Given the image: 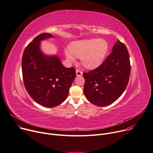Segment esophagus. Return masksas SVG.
Wrapping results in <instances>:
<instances>
[{
	"mask_svg": "<svg viewBox=\"0 0 153 153\" xmlns=\"http://www.w3.org/2000/svg\"><path fill=\"white\" fill-rule=\"evenodd\" d=\"M76 75L77 76H81L82 75V72L81 71L76 70Z\"/></svg>",
	"mask_w": 153,
	"mask_h": 153,
	"instance_id": "obj_1",
	"label": "esophagus"
}]
</instances>
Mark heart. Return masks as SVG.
Wrapping results in <instances>:
<instances>
[{"label": "heart", "instance_id": "obj_1", "mask_svg": "<svg viewBox=\"0 0 153 153\" xmlns=\"http://www.w3.org/2000/svg\"><path fill=\"white\" fill-rule=\"evenodd\" d=\"M109 49L107 41L93 38L73 42L69 46V51L65 50V55L70 62L75 61V57L80 58L81 64L87 69H93L104 61Z\"/></svg>", "mask_w": 153, "mask_h": 153}]
</instances>
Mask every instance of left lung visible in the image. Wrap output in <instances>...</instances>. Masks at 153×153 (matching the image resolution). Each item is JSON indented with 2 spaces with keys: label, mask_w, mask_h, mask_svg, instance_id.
Segmentation results:
<instances>
[{
  "label": "left lung",
  "mask_w": 153,
  "mask_h": 153,
  "mask_svg": "<svg viewBox=\"0 0 153 153\" xmlns=\"http://www.w3.org/2000/svg\"><path fill=\"white\" fill-rule=\"evenodd\" d=\"M131 73L129 53L119 40L112 53L97 69L83 73L84 93L92 104L103 107L119 98L126 88Z\"/></svg>",
  "instance_id": "obj_1"
}]
</instances>
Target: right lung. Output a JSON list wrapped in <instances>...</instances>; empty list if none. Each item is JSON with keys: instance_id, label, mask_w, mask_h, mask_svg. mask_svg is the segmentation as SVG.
Segmentation results:
<instances>
[{"instance_id": "right-lung-1", "label": "right lung", "mask_w": 153, "mask_h": 153, "mask_svg": "<svg viewBox=\"0 0 153 153\" xmlns=\"http://www.w3.org/2000/svg\"><path fill=\"white\" fill-rule=\"evenodd\" d=\"M53 37L46 33L36 36L24 50L22 59L27 91L34 101L46 108H53L63 102L76 76L74 68L65 67L58 56L42 52L41 42Z\"/></svg>"}]
</instances>
